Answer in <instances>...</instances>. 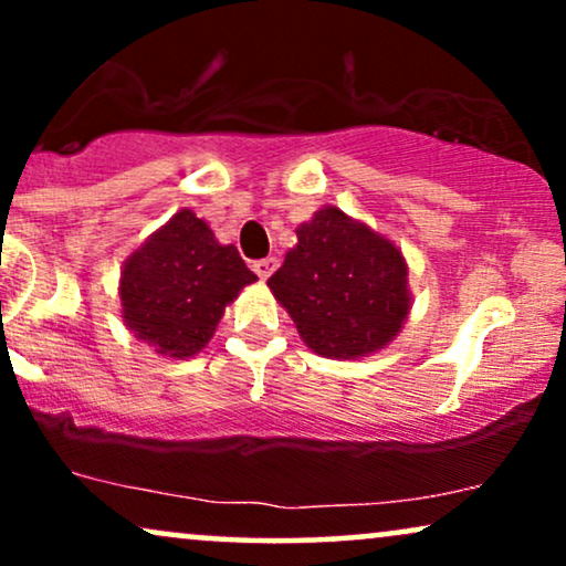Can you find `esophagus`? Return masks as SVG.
<instances>
[{"label":"esophagus","instance_id":"1","mask_svg":"<svg viewBox=\"0 0 566 566\" xmlns=\"http://www.w3.org/2000/svg\"><path fill=\"white\" fill-rule=\"evenodd\" d=\"M276 269H279L276 258H261V261L252 263V271H255V274L261 276V279H269L271 274H274Z\"/></svg>","mask_w":566,"mask_h":566}]
</instances>
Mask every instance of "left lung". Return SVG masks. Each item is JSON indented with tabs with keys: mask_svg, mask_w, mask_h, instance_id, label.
I'll return each mask as SVG.
<instances>
[{
	"mask_svg": "<svg viewBox=\"0 0 566 566\" xmlns=\"http://www.w3.org/2000/svg\"><path fill=\"white\" fill-rule=\"evenodd\" d=\"M269 287L305 346L335 359L382 348L409 311L401 252L337 207H324L297 229V247Z\"/></svg>",
	"mask_w": 566,
	"mask_h": 566,
	"instance_id": "8db88e82",
	"label": "left lung"
}]
</instances>
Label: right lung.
I'll return each instance as SVG.
<instances>
[{"instance_id": "add662e5", "label": "right lung", "mask_w": 566, "mask_h": 566, "mask_svg": "<svg viewBox=\"0 0 566 566\" xmlns=\"http://www.w3.org/2000/svg\"><path fill=\"white\" fill-rule=\"evenodd\" d=\"M255 279L237 247L218 244L205 220L180 210L127 258L122 314L135 337L184 359L205 348L226 305Z\"/></svg>"}]
</instances>
